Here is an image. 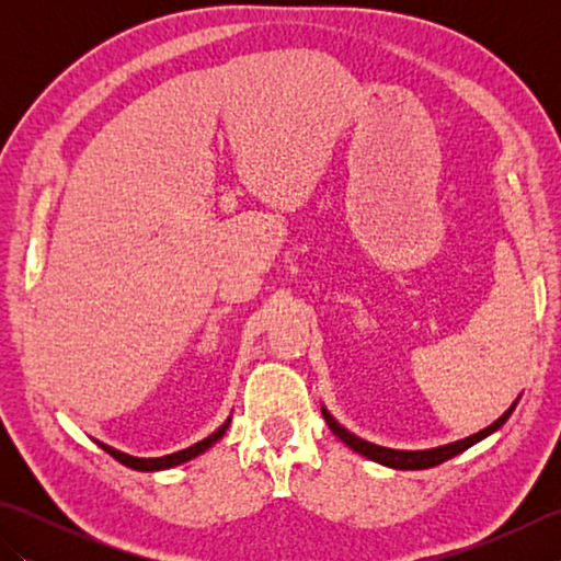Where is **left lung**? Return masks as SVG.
<instances>
[{
	"mask_svg": "<svg viewBox=\"0 0 561 561\" xmlns=\"http://www.w3.org/2000/svg\"><path fill=\"white\" fill-rule=\"evenodd\" d=\"M518 400H520V396H518L514 402H511V408H508L502 416H499V420H496L494 424L482 428V432L472 434V436H468V438L453 440V444H446V446L424 448V450H400V448H388V446L371 444V440H366V438H362V436L352 434L350 428H344V426L335 420V416H332V414L328 412L325 404H320V410H323V416H325V422H328V426H330V432L335 434L340 440H344V444H347L352 450L359 453V456H364V458H368V460H374V462L386 465V468H392V470H426V468H434V465H440V462H446V460H450V458L460 456L462 450H468L470 446L480 444V440H484L486 436H492L494 432H499V428H502V426L508 422V416L514 414Z\"/></svg>",
	"mask_w": 561,
	"mask_h": 561,
	"instance_id": "1",
	"label": "left lung"
}]
</instances>
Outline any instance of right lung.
<instances>
[{"label": "right lung", "instance_id": "1", "mask_svg": "<svg viewBox=\"0 0 561 561\" xmlns=\"http://www.w3.org/2000/svg\"><path fill=\"white\" fill-rule=\"evenodd\" d=\"M229 424H231V414L226 416V422L217 428V432H211L209 436L197 440V444H193V446H187L183 450H175V453H169V456H161V458H137V456H129V453L117 450V448H113L108 444H103V440H96V444L105 453H111L115 460H121L123 465H127V468L139 470V472H157V470H171V468H175V465H183L187 460L202 456V453L209 450L226 434V428H229Z\"/></svg>", "mask_w": 561, "mask_h": 561}]
</instances>
